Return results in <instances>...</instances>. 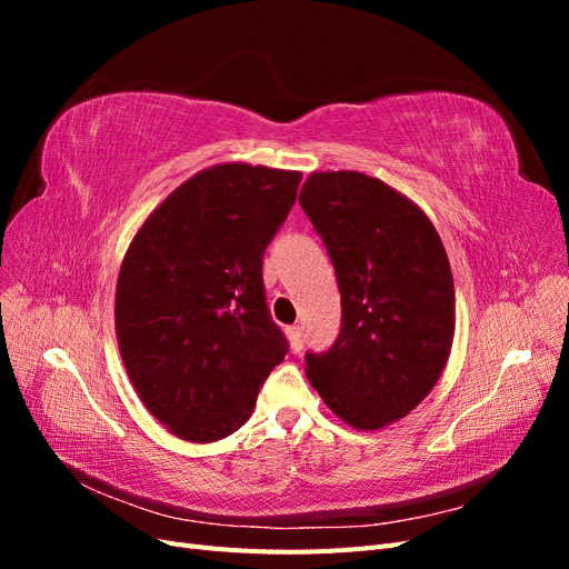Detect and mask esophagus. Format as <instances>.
Masks as SVG:
<instances>
[{
  "instance_id": "1",
  "label": "esophagus",
  "mask_w": 569,
  "mask_h": 569,
  "mask_svg": "<svg viewBox=\"0 0 569 569\" xmlns=\"http://www.w3.org/2000/svg\"><path fill=\"white\" fill-rule=\"evenodd\" d=\"M287 339H289V347H291V351H301V347H303V332H301V327H287Z\"/></svg>"
}]
</instances>
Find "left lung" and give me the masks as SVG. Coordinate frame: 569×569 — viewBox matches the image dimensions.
Returning <instances> with one entry per match:
<instances>
[{
    "mask_svg": "<svg viewBox=\"0 0 569 569\" xmlns=\"http://www.w3.org/2000/svg\"><path fill=\"white\" fill-rule=\"evenodd\" d=\"M299 203L341 295L339 337L327 353H306V377L339 420L375 432L420 406L449 360V256L416 201L358 170L311 173Z\"/></svg>",
    "mask_w": 569,
    "mask_h": 569,
    "instance_id": "8db88e82",
    "label": "left lung"
}]
</instances>
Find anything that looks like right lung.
<instances>
[{"label": "right lung", "mask_w": 569, "mask_h": 569, "mask_svg": "<svg viewBox=\"0 0 569 569\" xmlns=\"http://www.w3.org/2000/svg\"><path fill=\"white\" fill-rule=\"evenodd\" d=\"M299 182V170L251 163L199 170L151 211L120 263V358L147 410L184 441L237 432L287 353L261 268Z\"/></svg>", "instance_id": "add662e5"}]
</instances>
